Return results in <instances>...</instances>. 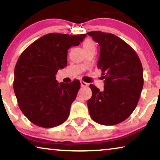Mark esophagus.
Masks as SVG:
<instances>
[{"label": "esophagus", "instance_id": "obj_1", "mask_svg": "<svg viewBox=\"0 0 160 160\" xmlns=\"http://www.w3.org/2000/svg\"><path fill=\"white\" fill-rule=\"evenodd\" d=\"M81 86H82V87H86L88 86V84L86 82H84V81H81Z\"/></svg>", "mask_w": 160, "mask_h": 160}]
</instances>
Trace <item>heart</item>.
Segmentation results:
<instances>
[{
    "mask_svg": "<svg viewBox=\"0 0 160 160\" xmlns=\"http://www.w3.org/2000/svg\"><path fill=\"white\" fill-rule=\"evenodd\" d=\"M82 46L84 50L89 49V48H95V42H94V41L90 38L85 39V40L83 41Z\"/></svg>",
    "mask_w": 160,
    "mask_h": 160,
    "instance_id": "b5f03b06",
    "label": "heart"
}]
</instances>
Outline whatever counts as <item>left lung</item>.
Returning <instances> with one entry per match:
<instances>
[{
    "instance_id": "8db88e82",
    "label": "left lung",
    "mask_w": 160,
    "mask_h": 160,
    "mask_svg": "<svg viewBox=\"0 0 160 160\" xmlns=\"http://www.w3.org/2000/svg\"><path fill=\"white\" fill-rule=\"evenodd\" d=\"M100 47L98 68L104 78V89L95 85L87 101L89 113L94 121L102 125H114L130 117L136 108L143 86V67L134 49L115 35L92 31Z\"/></svg>"
}]
</instances>
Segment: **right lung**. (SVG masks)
<instances>
[{
    "label": "right lung",
    "instance_id": "right-lung-1",
    "mask_svg": "<svg viewBox=\"0 0 160 160\" xmlns=\"http://www.w3.org/2000/svg\"><path fill=\"white\" fill-rule=\"evenodd\" d=\"M86 36L47 34L19 56L13 86L19 108L32 124L51 128L68 119L81 84L78 80L59 84L55 75L67 66L68 49L79 45Z\"/></svg>",
    "mask_w": 160,
    "mask_h": 160
}]
</instances>
